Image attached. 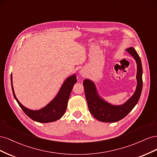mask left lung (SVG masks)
<instances>
[{"label": "left lung", "instance_id": "obj_1", "mask_svg": "<svg viewBox=\"0 0 157 157\" xmlns=\"http://www.w3.org/2000/svg\"><path fill=\"white\" fill-rule=\"evenodd\" d=\"M126 51L130 53L137 63V85L134 95L122 105L114 106L103 101L99 98L94 84L89 80H84L83 85L85 96L86 98L90 112L97 120L104 122H115L124 118L138 102L141 96L143 80H142V65L139 55L134 48H129Z\"/></svg>", "mask_w": 157, "mask_h": 157}]
</instances>
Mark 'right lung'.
Instances as JSON below:
<instances>
[{"label": "right lung", "instance_id": "add662e5", "mask_svg": "<svg viewBox=\"0 0 157 157\" xmlns=\"http://www.w3.org/2000/svg\"><path fill=\"white\" fill-rule=\"evenodd\" d=\"M76 82H77V77H76L75 75L71 76V77H69L66 79L63 84L62 86H61L56 97L49 104H48L43 109H40V110L32 111L23 106L20 101L17 100L13 92L11 75L12 92L13 96L19 104V105L22 109L23 112L29 118H31L32 120L41 123L54 122L59 119L61 117H62L66 111V109H67V102L71 90L73 89V85Z\"/></svg>", "mask_w": 157, "mask_h": 157}]
</instances>
